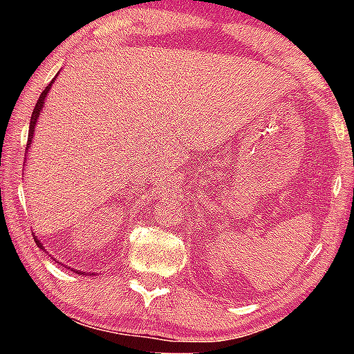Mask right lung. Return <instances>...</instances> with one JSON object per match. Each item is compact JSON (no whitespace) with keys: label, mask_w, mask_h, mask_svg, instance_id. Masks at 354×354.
<instances>
[{"label":"right lung","mask_w":354,"mask_h":354,"mask_svg":"<svg viewBox=\"0 0 354 354\" xmlns=\"http://www.w3.org/2000/svg\"><path fill=\"white\" fill-rule=\"evenodd\" d=\"M55 80H56V77L55 79H53L50 84H48V86L45 90L41 91V95H40V98H38V101H37V104H35V109H33V113H32V118H30V127H28V138H27V148H26V156H27V153H28V148L32 147V142H33V130H35V127H37V122H38V118H40V114H41V111H43V106H45V100H46V96H48V93H50V90H51V86H53V84H55ZM33 239H35V241H37V245H38V248L40 250H45V246H43L41 243H40V240L37 239L35 235H33ZM46 251V250H45ZM57 263H59V261H57ZM61 264V263H59ZM67 269H71V270H74L75 274H85V272H82V270H77V269H72V268H69V266H67ZM91 275H93V272H90Z\"/></svg>","instance_id":"1"}]
</instances>
